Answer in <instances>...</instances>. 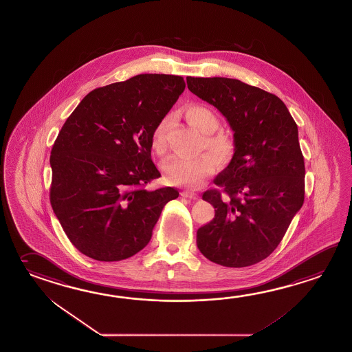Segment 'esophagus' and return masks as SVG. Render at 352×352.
<instances>
[{
    "label": "esophagus",
    "instance_id": "esophagus-1",
    "mask_svg": "<svg viewBox=\"0 0 352 352\" xmlns=\"http://www.w3.org/2000/svg\"><path fill=\"white\" fill-rule=\"evenodd\" d=\"M182 196L188 197V199H191V200H199V195L195 192H190V191H184Z\"/></svg>",
    "mask_w": 352,
    "mask_h": 352
}]
</instances>
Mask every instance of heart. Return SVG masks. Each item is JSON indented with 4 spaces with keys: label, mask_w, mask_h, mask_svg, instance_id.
I'll return each mask as SVG.
<instances>
[{
    "label": "heart",
    "mask_w": 352,
    "mask_h": 352,
    "mask_svg": "<svg viewBox=\"0 0 352 352\" xmlns=\"http://www.w3.org/2000/svg\"><path fill=\"white\" fill-rule=\"evenodd\" d=\"M187 121L202 133H212L219 129V118L212 111L202 104H188L184 109ZM171 126V116L166 115L155 124L151 133V147L159 155L165 153L167 148V135ZM205 147H208L214 155L226 161L234 151L232 141L223 133L208 135ZM212 153H204L197 157H171L162 164V170L167 179L177 186L186 188H199L217 167V160Z\"/></svg>",
    "instance_id": "heart-1"
}]
</instances>
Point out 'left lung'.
<instances>
[{
    "label": "left lung",
    "mask_w": 352,
    "mask_h": 352,
    "mask_svg": "<svg viewBox=\"0 0 352 352\" xmlns=\"http://www.w3.org/2000/svg\"><path fill=\"white\" fill-rule=\"evenodd\" d=\"M188 90L214 106L234 131V156L202 199L214 220L197 230L210 261L246 267L274 252L305 199L298 130L278 97L240 80L186 77Z\"/></svg>",
    "instance_id": "1"
}]
</instances>
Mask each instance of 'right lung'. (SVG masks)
<instances>
[{
	"label": "right lung",
	"instance_id": "right-lung-1",
	"mask_svg": "<svg viewBox=\"0 0 352 352\" xmlns=\"http://www.w3.org/2000/svg\"><path fill=\"white\" fill-rule=\"evenodd\" d=\"M186 87L175 75L145 74L91 91L51 150L50 201L72 245L97 261H121L150 242L173 187L147 190L161 173L151 133Z\"/></svg>",
	"mask_w": 352,
	"mask_h": 352
}]
</instances>
